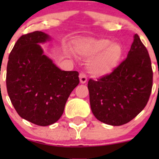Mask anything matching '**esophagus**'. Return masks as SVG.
I'll return each instance as SVG.
<instances>
[{
    "mask_svg": "<svg viewBox=\"0 0 159 159\" xmlns=\"http://www.w3.org/2000/svg\"><path fill=\"white\" fill-rule=\"evenodd\" d=\"M79 78H80V82H81V84H84V83H86V81H87V77H86L85 74L80 73Z\"/></svg>",
    "mask_w": 159,
    "mask_h": 159,
    "instance_id": "1",
    "label": "esophagus"
}]
</instances>
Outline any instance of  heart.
I'll return each instance as SVG.
<instances>
[{
	"mask_svg": "<svg viewBox=\"0 0 159 159\" xmlns=\"http://www.w3.org/2000/svg\"><path fill=\"white\" fill-rule=\"evenodd\" d=\"M77 53L83 57H91L88 62V69L92 75L104 76L110 74L116 67L122 53L118 44H111L106 39L82 38L75 46Z\"/></svg>",
	"mask_w": 159,
	"mask_h": 159,
	"instance_id": "1",
	"label": "heart"
}]
</instances>
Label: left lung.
<instances>
[{
	"label": "left lung",
	"instance_id": "8db88e82",
	"mask_svg": "<svg viewBox=\"0 0 159 159\" xmlns=\"http://www.w3.org/2000/svg\"><path fill=\"white\" fill-rule=\"evenodd\" d=\"M149 54L137 34L127 57L97 81L89 79L90 105L98 120L119 126L129 122L146 106L153 82Z\"/></svg>",
	"mask_w": 159,
	"mask_h": 159
}]
</instances>
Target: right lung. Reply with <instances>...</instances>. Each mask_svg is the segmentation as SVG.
Returning a JSON list of instances; mask_svg holds the SVG:
<instances>
[{
	"mask_svg": "<svg viewBox=\"0 0 159 159\" xmlns=\"http://www.w3.org/2000/svg\"><path fill=\"white\" fill-rule=\"evenodd\" d=\"M49 39L38 30L22 35L7 66L6 84L13 106L22 118L40 126L61 118L70 94L80 82L78 71L59 69L43 54L39 44Z\"/></svg>",
	"mask_w": 159,
	"mask_h": 159,
	"instance_id": "right-lung-1",
	"label": "right lung"
}]
</instances>
